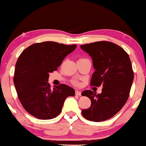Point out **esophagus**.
Here are the masks:
<instances>
[{
    "mask_svg": "<svg viewBox=\"0 0 146 146\" xmlns=\"http://www.w3.org/2000/svg\"><path fill=\"white\" fill-rule=\"evenodd\" d=\"M75 95L78 96H81V92L78 90H75Z\"/></svg>",
    "mask_w": 146,
    "mask_h": 146,
    "instance_id": "esophagus-1",
    "label": "esophagus"
}]
</instances>
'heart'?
I'll list each match as a JSON object with an SVG mask.
<instances>
[{
    "instance_id": "b5f03b06",
    "label": "heart",
    "mask_w": 146,
    "mask_h": 146,
    "mask_svg": "<svg viewBox=\"0 0 146 146\" xmlns=\"http://www.w3.org/2000/svg\"><path fill=\"white\" fill-rule=\"evenodd\" d=\"M74 84H78V82H74Z\"/></svg>"
}]
</instances>
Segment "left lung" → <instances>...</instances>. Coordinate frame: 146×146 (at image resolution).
Here are the masks:
<instances>
[{"label":"left lung","instance_id":"left-lung-1","mask_svg":"<svg viewBox=\"0 0 146 146\" xmlns=\"http://www.w3.org/2000/svg\"><path fill=\"white\" fill-rule=\"evenodd\" d=\"M93 60L91 86L103 88L97 95L90 90L82 93L90 98V108L82 110L83 117L91 121H102L113 117L128 100L134 72L128 54L119 46L107 41H100L80 46Z\"/></svg>","mask_w":146,"mask_h":146}]
</instances>
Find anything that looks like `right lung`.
Here are the masks:
<instances>
[{
    "label": "right lung",
    "instance_id": "add662e5",
    "mask_svg": "<svg viewBox=\"0 0 146 146\" xmlns=\"http://www.w3.org/2000/svg\"><path fill=\"white\" fill-rule=\"evenodd\" d=\"M76 46L46 41L31 44L20 55L14 83L21 104L30 115L40 119L55 118L66 98L74 96L71 87L62 84L51 88L48 80L49 73L56 71Z\"/></svg>",
    "mask_w": 146,
    "mask_h": 146
}]
</instances>
